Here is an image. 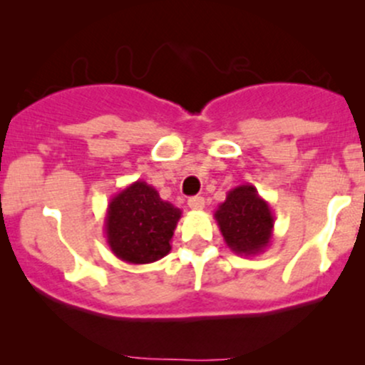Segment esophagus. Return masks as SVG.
<instances>
[{"mask_svg":"<svg viewBox=\"0 0 365 365\" xmlns=\"http://www.w3.org/2000/svg\"><path fill=\"white\" fill-rule=\"evenodd\" d=\"M204 206H206V200H204V197H190L188 199V207L194 209V211H200V209H204Z\"/></svg>","mask_w":365,"mask_h":365,"instance_id":"obj_1","label":"esophagus"}]
</instances>
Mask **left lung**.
Returning a JSON list of instances; mask_svg holds the SVG:
<instances>
[{"label": "left lung", "mask_w": 365, "mask_h": 365, "mask_svg": "<svg viewBox=\"0 0 365 365\" xmlns=\"http://www.w3.org/2000/svg\"><path fill=\"white\" fill-rule=\"evenodd\" d=\"M215 220L226 245L235 254L257 255L273 240L274 215L267 200L250 183L226 194L225 202L215 211Z\"/></svg>", "instance_id": "obj_1"}]
</instances>
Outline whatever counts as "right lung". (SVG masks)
<instances>
[{"mask_svg": "<svg viewBox=\"0 0 365 365\" xmlns=\"http://www.w3.org/2000/svg\"><path fill=\"white\" fill-rule=\"evenodd\" d=\"M182 211L163 200L149 183L137 180L111 197L104 233L111 252L128 264H149L171 250Z\"/></svg>", "mask_w": 365, "mask_h": 365, "instance_id": "1", "label": "right lung"}]
</instances>
